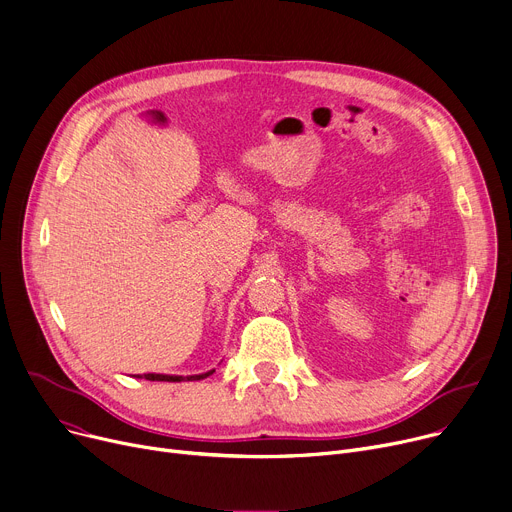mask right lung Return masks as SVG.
Here are the masks:
<instances>
[{"mask_svg": "<svg viewBox=\"0 0 512 512\" xmlns=\"http://www.w3.org/2000/svg\"><path fill=\"white\" fill-rule=\"evenodd\" d=\"M213 371L209 373H203V375H190V377H180V375H155V373H147L145 379L149 381H182V379H188V381H199V379H205L209 377ZM139 377V375H137Z\"/></svg>", "mask_w": 512, "mask_h": 512, "instance_id": "add662e5", "label": "right lung"}]
</instances>
